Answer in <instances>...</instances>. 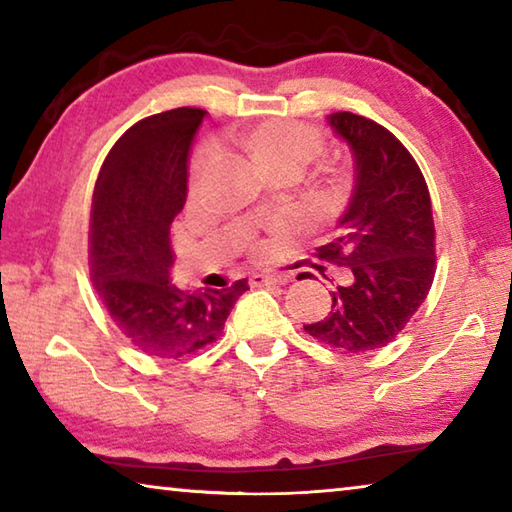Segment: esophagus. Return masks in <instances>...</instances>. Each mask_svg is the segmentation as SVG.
Masks as SVG:
<instances>
[{"label": "esophagus", "mask_w": 512, "mask_h": 512, "mask_svg": "<svg viewBox=\"0 0 512 512\" xmlns=\"http://www.w3.org/2000/svg\"><path fill=\"white\" fill-rule=\"evenodd\" d=\"M291 275L287 273H253L250 275V284L253 287H266V284H287Z\"/></svg>", "instance_id": "esophagus-1"}]
</instances>
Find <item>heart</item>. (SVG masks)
Returning <instances> with one entry per match:
<instances>
[{
    "label": "heart",
    "instance_id": "obj_1",
    "mask_svg": "<svg viewBox=\"0 0 512 512\" xmlns=\"http://www.w3.org/2000/svg\"><path fill=\"white\" fill-rule=\"evenodd\" d=\"M246 146L259 167L268 171L277 167L302 169L323 153L325 142L316 128L289 119H268L248 133ZM210 158V149H203L196 155L192 164V183H196Z\"/></svg>",
    "mask_w": 512,
    "mask_h": 512
}]
</instances>
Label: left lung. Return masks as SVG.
Listing matches in <instances>:
<instances>
[{
	"label": "left lung",
	"mask_w": 512,
	"mask_h": 512,
	"mask_svg": "<svg viewBox=\"0 0 512 512\" xmlns=\"http://www.w3.org/2000/svg\"><path fill=\"white\" fill-rule=\"evenodd\" d=\"M354 158V189L336 237L318 259L343 266L350 282L332 291V311L305 332L329 348H384L427 298L436 273V228L427 183L397 137L354 112L327 117Z\"/></svg>",
	"instance_id": "1"
}]
</instances>
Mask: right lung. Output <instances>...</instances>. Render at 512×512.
Masks as SVG:
<instances>
[{"label":"right lung","mask_w":512,"mask_h":512,"mask_svg":"<svg viewBox=\"0 0 512 512\" xmlns=\"http://www.w3.org/2000/svg\"><path fill=\"white\" fill-rule=\"evenodd\" d=\"M205 110L151 115L119 137L92 194L90 275L121 334L137 350L183 359L219 339L248 280L183 291L169 280V228L187 198V160Z\"/></svg>","instance_id":"add662e5"}]
</instances>
